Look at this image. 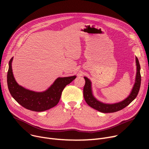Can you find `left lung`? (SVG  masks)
I'll use <instances>...</instances> for the list:
<instances>
[{
	"label": "left lung",
	"mask_w": 149,
	"mask_h": 149,
	"mask_svg": "<svg viewBox=\"0 0 149 149\" xmlns=\"http://www.w3.org/2000/svg\"><path fill=\"white\" fill-rule=\"evenodd\" d=\"M135 58L136 65L135 82L134 86H133L130 93L126 99L120 101V102L113 104L104 103L101 102V101H100L93 95L92 83L91 80L88 78L84 77L86 83L83 88V95L87 104L93 109L97 110L99 112L103 113H112L121 110V109L127 106L132 101H134L138 95L141 86V77L140 74V65L138 58L136 57Z\"/></svg>",
	"instance_id": "left-lung-1"
}]
</instances>
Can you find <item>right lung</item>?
Here are the masks:
<instances>
[{
	"label": "right lung",
	"instance_id": "obj_1",
	"mask_svg": "<svg viewBox=\"0 0 149 149\" xmlns=\"http://www.w3.org/2000/svg\"><path fill=\"white\" fill-rule=\"evenodd\" d=\"M13 60V57L9 61L7 74L8 88L13 98L19 104L32 111L42 112L56 106L59 102L63 90L76 78L75 75L58 77L46 91H33L22 87L15 81L12 69Z\"/></svg>",
	"mask_w": 149,
	"mask_h": 149
}]
</instances>
